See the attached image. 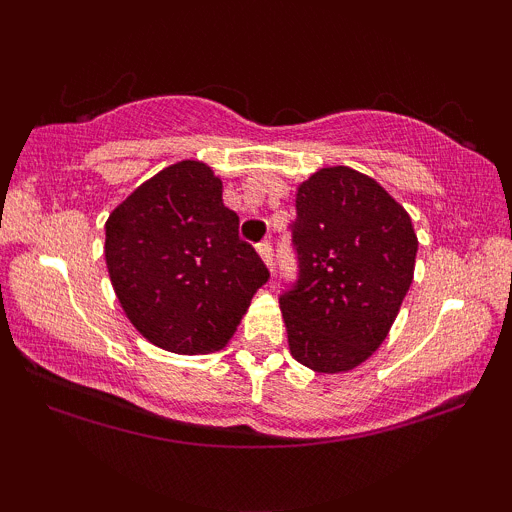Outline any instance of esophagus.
Returning a JSON list of instances; mask_svg holds the SVG:
<instances>
[{
    "label": "esophagus",
    "instance_id": "esophagus-1",
    "mask_svg": "<svg viewBox=\"0 0 512 512\" xmlns=\"http://www.w3.org/2000/svg\"><path fill=\"white\" fill-rule=\"evenodd\" d=\"M257 255H260L262 262L272 269V243H269V240H262V243L257 245Z\"/></svg>",
    "mask_w": 512,
    "mask_h": 512
}]
</instances>
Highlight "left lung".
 Listing matches in <instances>:
<instances>
[{
    "instance_id": "left-lung-1",
    "label": "left lung",
    "mask_w": 512,
    "mask_h": 512,
    "mask_svg": "<svg viewBox=\"0 0 512 512\" xmlns=\"http://www.w3.org/2000/svg\"><path fill=\"white\" fill-rule=\"evenodd\" d=\"M291 238L298 281L279 298L291 356L315 373L361 366L414 279L409 214L368 175L322 168L298 185Z\"/></svg>"
}]
</instances>
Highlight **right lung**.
I'll return each mask as SVG.
<instances>
[{
  "label": "right lung",
  "mask_w": 512,
  "mask_h": 512,
  "mask_svg": "<svg viewBox=\"0 0 512 512\" xmlns=\"http://www.w3.org/2000/svg\"><path fill=\"white\" fill-rule=\"evenodd\" d=\"M202 161L163 168L105 221V262L122 310L173 354H209L233 337L269 272L238 238V214Z\"/></svg>",
  "instance_id": "obj_1"
}]
</instances>
